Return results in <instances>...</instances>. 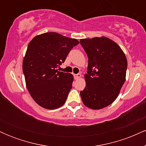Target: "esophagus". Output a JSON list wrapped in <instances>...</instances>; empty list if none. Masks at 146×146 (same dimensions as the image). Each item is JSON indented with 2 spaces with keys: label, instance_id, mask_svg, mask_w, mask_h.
<instances>
[{
  "label": "esophagus",
  "instance_id": "esophagus-1",
  "mask_svg": "<svg viewBox=\"0 0 146 146\" xmlns=\"http://www.w3.org/2000/svg\"><path fill=\"white\" fill-rule=\"evenodd\" d=\"M81 76H82V75H81V74H80V73H78V74L74 75V78H75V80H78V79L80 78Z\"/></svg>",
  "mask_w": 146,
  "mask_h": 146
}]
</instances>
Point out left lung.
Instances as JSON below:
<instances>
[{
	"instance_id": "1",
	"label": "left lung",
	"mask_w": 146,
	"mask_h": 146,
	"mask_svg": "<svg viewBox=\"0 0 146 146\" xmlns=\"http://www.w3.org/2000/svg\"><path fill=\"white\" fill-rule=\"evenodd\" d=\"M80 44L88 58L82 100L91 109H101L118 97L125 80L127 59L120 46L106 37L81 39Z\"/></svg>"
}]
</instances>
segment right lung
I'll return each mask as SVG.
<instances>
[{
    "mask_svg": "<svg viewBox=\"0 0 146 146\" xmlns=\"http://www.w3.org/2000/svg\"><path fill=\"white\" fill-rule=\"evenodd\" d=\"M78 40L55 32L38 35L28 45L23 71L28 91L42 108L56 109L66 102L72 88L73 76L58 71Z\"/></svg>",
    "mask_w": 146,
    "mask_h": 146,
    "instance_id": "obj_1",
    "label": "right lung"
}]
</instances>
